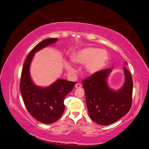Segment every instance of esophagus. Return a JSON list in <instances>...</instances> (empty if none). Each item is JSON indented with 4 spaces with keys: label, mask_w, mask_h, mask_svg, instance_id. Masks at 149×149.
Segmentation results:
<instances>
[{
    "label": "esophagus",
    "mask_w": 149,
    "mask_h": 149,
    "mask_svg": "<svg viewBox=\"0 0 149 149\" xmlns=\"http://www.w3.org/2000/svg\"><path fill=\"white\" fill-rule=\"evenodd\" d=\"M75 87V88H81L82 86L80 84H76Z\"/></svg>",
    "instance_id": "esophagus-1"
}]
</instances>
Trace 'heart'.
Segmentation results:
<instances>
[{
    "instance_id": "b5f03b06",
    "label": "heart",
    "mask_w": 149,
    "mask_h": 149,
    "mask_svg": "<svg viewBox=\"0 0 149 149\" xmlns=\"http://www.w3.org/2000/svg\"><path fill=\"white\" fill-rule=\"evenodd\" d=\"M71 59L72 62L77 64H87V71L91 74H94L102 69L106 65L109 55L105 50L88 47L74 53ZM65 67L70 73L75 72V69L70 63H65Z\"/></svg>"
}]
</instances>
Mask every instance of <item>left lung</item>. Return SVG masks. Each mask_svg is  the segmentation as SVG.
I'll list each match as a JSON object with an SVG mask.
<instances>
[{"instance_id":"1","label":"left lung","mask_w":149,"mask_h":149,"mask_svg":"<svg viewBox=\"0 0 149 149\" xmlns=\"http://www.w3.org/2000/svg\"><path fill=\"white\" fill-rule=\"evenodd\" d=\"M111 70H100L82 81L89 116L93 121L102 125L119 120L132 106L133 82L129 71L124 67L125 83L120 89L114 91L107 83Z\"/></svg>"}]
</instances>
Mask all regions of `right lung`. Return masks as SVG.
<instances>
[{"instance_id":"right-lung-1","label":"right lung","mask_w":149,"mask_h":149,"mask_svg":"<svg viewBox=\"0 0 149 149\" xmlns=\"http://www.w3.org/2000/svg\"><path fill=\"white\" fill-rule=\"evenodd\" d=\"M57 40V38L47 39L36 45L25 61L21 74L20 88L25 107L33 117L44 124L56 122L61 117L65 109L63 100L75 85L74 82L58 79L50 86L41 88L32 81L29 68L34 54Z\"/></svg>"}]
</instances>
